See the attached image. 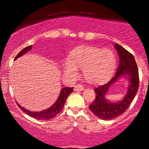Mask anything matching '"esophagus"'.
<instances>
[{
  "label": "esophagus",
  "instance_id": "obj_1",
  "mask_svg": "<svg viewBox=\"0 0 149 149\" xmlns=\"http://www.w3.org/2000/svg\"><path fill=\"white\" fill-rule=\"evenodd\" d=\"M83 89H84V87H83V85H81V84H77L74 86V90L75 91H83Z\"/></svg>",
  "mask_w": 149,
  "mask_h": 149
}]
</instances>
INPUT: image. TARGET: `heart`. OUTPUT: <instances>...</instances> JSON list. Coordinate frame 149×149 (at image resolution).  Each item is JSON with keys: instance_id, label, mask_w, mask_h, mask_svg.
Segmentation results:
<instances>
[{"instance_id": "heart-1", "label": "heart", "mask_w": 149, "mask_h": 149, "mask_svg": "<svg viewBox=\"0 0 149 149\" xmlns=\"http://www.w3.org/2000/svg\"><path fill=\"white\" fill-rule=\"evenodd\" d=\"M116 65L115 55L111 50L85 45L70 52L69 58L63 62V70L66 76L75 79L79 76L78 69H83L87 81L101 83L113 76Z\"/></svg>"}]
</instances>
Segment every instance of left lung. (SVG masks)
I'll return each mask as SVG.
<instances>
[{"mask_svg":"<svg viewBox=\"0 0 149 149\" xmlns=\"http://www.w3.org/2000/svg\"><path fill=\"white\" fill-rule=\"evenodd\" d=\"M114 46L119 56V65L117 73L109 82L94 89L96 96L89 107L93 115L106 121L115 119L125 113L139 87V74L134 56L119 45L115 43ZM121 78H127L129 82L127 92L120 101H110L106 99L105 95L111 85Z\"/></svg>","mask_w":149,"mask_h":149,"instance_id":"left-lung-1","label":"left lung"}]
</instances>
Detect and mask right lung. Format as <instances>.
<instances>
[{
  "mask_svg": "<svg viewBox=\"0 0 149 149\" xmlns=\"http://www.w3.org/2000/svg\"><path fill=\"white\" fill-rule=\"evenodd\" d=\"M32 49V46L30 45L26 47V48H24L16 56L15 60H17L20 57H22L24 55H25L28 52H29L30 49ZM73 91V87H64L60 90V95L57 99V100L55 102V103L52 106H51L48 109H45L43 111H30L29 110L25 109L23 107H22L19 104H17L21 110L24 113L27 114L30 117L34 118L38 120H49L51 119H53L54 117L58 115V113H60L61 110L64 107L65 102H66V99L68 98V95L70 94Z\"/></svg>",
  "mask_w": 149,
  "mask_h": 149,
  "instance_id": "obj_1",
  "label": "right lung"
}]
</instances>
